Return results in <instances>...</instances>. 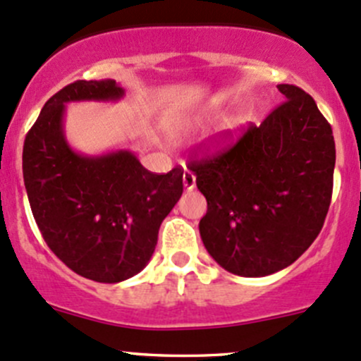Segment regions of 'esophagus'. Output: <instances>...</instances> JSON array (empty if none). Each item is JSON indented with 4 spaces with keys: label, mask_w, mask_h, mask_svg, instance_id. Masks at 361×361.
Returning a JSON list of instances; mask_svg holds the SVG:
<instances>
[{
    "label": "esophagus",
    "mask_w": 361,
    "mask_h": 361,
    "mask_svg": "<svg viewBox=\"0 0 361 361\" xmlns=\"http://www.w3.org/2000/svg\"><path fill=\"white\" fill-rule=\"evenodd\" d=\"M182 182H184V188L188 189V191H191V189L196 188V176L191 170H185L184 176H182Z\"/></svg>",
    "instance_id": "esophagus-1"
}]
</instances>
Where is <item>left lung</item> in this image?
<instances>
[{
  "instance_id": "8db88e82",
  "label": "left lung",
  "mask_w": 361,
  "mask_h": 361,
  "mask_svg": "<svg viewBox=\"0 0 361 361\" xmlns=\"http://www.w3.org/2000/svg\"><path fill=\"white\" fill-rule=\"evenodd\" d=\"M277 87L286 99L258 127L216 153L196 151L188 164L208 203L200 220L204 247L243 277L296 262L320 234L332 197L331 123L303 89Z\"/></svg>"
}]
</instances>
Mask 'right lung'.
<instances>
[{"label":"right lung","instance_id":"obj_1","mask_svg":"<svg viewBox=\"0 0 361 361\" xmlns=\"http://www.w3.org/2000/svg\"><path fill=\"white\" fill-rule=\"evenodd\" d=\"M122 96L111 79L68 84L42 106L22 153L30 210L49 250L75 274L106 284L145 269L184 189L180 166L153 173L127 149L84 157L68 146L65 103Z\"/></svg>","mask_w":361,"mask_h":361}]
</instances>
